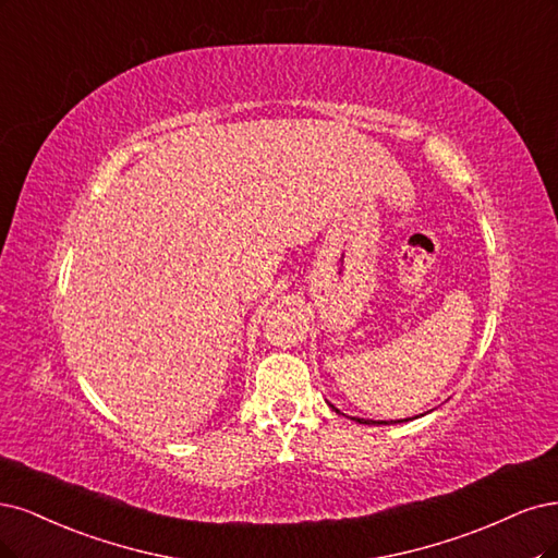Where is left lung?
Returning <instances> with one entry per match:
<instances>
[{
    "label": "left lung",
    "instance_id": "obj_1",
    "mask_svg": "<svg viewBox=\"0 0 558 558\" xmlns=\"http://www.w3.org/2000/svg\"><path fill=\"white\" fill-rule=\"evenodd\" d=\"M331 408H333V405H331ZM333 410H336V408H333ZM336 412H338V410H336ZM354 422H359V424H371V422H366V420H354ZM403 422H405V420H403ZM377 424H387V422H377Z\"/></svg>",
    "mask_w": 558,
    "mask_h": 558
}]
</instances>
